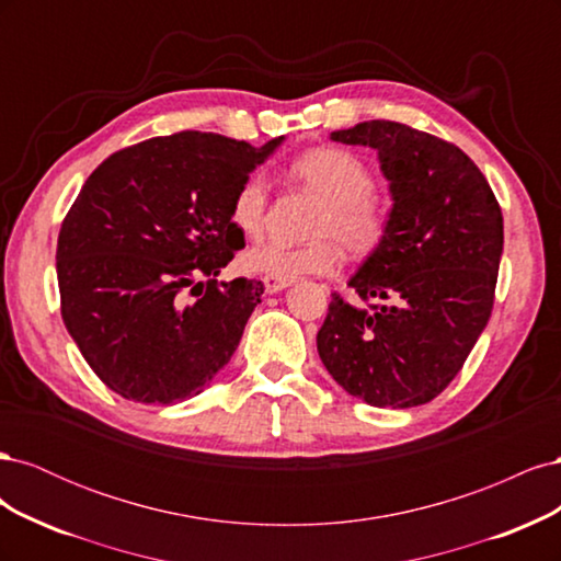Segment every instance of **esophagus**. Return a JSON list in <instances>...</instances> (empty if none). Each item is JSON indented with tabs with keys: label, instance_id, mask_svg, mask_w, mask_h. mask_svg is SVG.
<instances>
[{
	"label": "esophagus",
	"instance_id": "obj_1",
	"mask_svg": "<svg viewBox=\"0 0 561 561\" xmlns=\"http://www.w3.org/2000/svg\"><path fill=\"white\" fill-rule=\"evenodd\" d=\"M293 285V280H280V278H264V290L268 293V295H276V293H280V290H285V287H290Z\"/></svg>",
	"mask_w": 561,
	"mask_h": 561
}]
</instances>
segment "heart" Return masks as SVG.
I'll return each mask as SVG.
<instances>
[{
	"label": "heart",
	"instance_id": "heart-1",
	"mask_svg": "<svg viewBox=\"0 0 561 561\" xmlns=\"http://www.w3.org/2000/svg\"><path fill=\"white\" fill-rule=\"evenodd\" d=\"M290 178L320 198L309 233L311 243L283 245L268 241L245 254V266L268 278L295 280L299 276H328L342 264V245L355 254L375 252L388 233V208L375 194V173L348 149L318 147L290 165ZM268 203L264 175L254 173L236 190L229 219L248 239L260 236Z\"/></svg>",
	"mask_w": 561,
	"mask_h": 561
}]
</instances>
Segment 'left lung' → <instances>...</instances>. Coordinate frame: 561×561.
<instances>
[{"instance_id": "obj_1", "label": "left lung", "mask_w": 561, "mask_h": 561, "mask_svg": "<svg viewBox=\"0 0 561 561\" xmlns=\"http://www.w3.org/2000/svg\"><path fill=\"white\" fill-rule=\"evenodd\" d=\"M334 142L377 149L390 182L386 241L332 295L318 353L332 379L371 407L426 404L461 371L486 328L503 252V215L466 151L398 122H363Z\"/></svg>"}]
</instances>
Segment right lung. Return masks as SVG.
<instances>
[{
  "label": "right lung",
  "mask_w": 561,
  "mask_h": 561,
  "mask_svg": "<svg viewBox=\"0 0 561 561\" xmlns=\"http://www.w3.org/2000/svg\"><path fill=\"white\" fill-rule=\"evenodd\" d=\"M280 142L182 130L114 151L81 186L58 236L60 313L114 393L175 404L231 360L264 287L215 280L245 245L229 206Z\"/></svg>",
  "instance_id": "obj_1"
}]
</instances>
